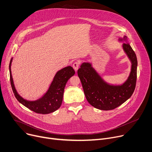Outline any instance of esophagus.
<instances>
[{
	"instance_id": "obj_1",
	"label": "esophagus",
	"mask_w": 152,
	"mask_h": 152,
	"mask_svg": "<svg viewBox=\"0 0 152 152\" xmlns=\"http://www.w3.org/2000/svg\"><path fill=\"white\" fill-rule=\"evenodd\" d=\"M79 65H80V63L78 62H75L72 66H73V68L74 69V70L75 71H77V70L78 69V67H79Z\"/></svg>"
}]
</instances>
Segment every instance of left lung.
Segmentation results:
<instances>
[{
    "label": "left lung",
    "mask_w": 152,
    "mask_h": 152,
    "mask_svg": "<svg viewBox=\"0 0 152 152\" xmlns=\"http://www.w3.org/2000/svg\"><path fill=\"white\" fill-rule=\"evenodd\" d=\"M122 49L131 62L129 76L121 84L110 83L104 80L91 62H84L78 70V75L85 95L91 105L100 110H111L119 107L130 99L134 91L137 78L136 55L129 44L128 38L119 37Z\"/></svg>",
    "instance_id": "8db88e82"
}]
</instances>
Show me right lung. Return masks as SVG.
Wrapping results in <instances>:
<instances>
[{"label": "right lung", "mask_w": 152, "mask_h": 152, "mask_svg": "<svg viewBox=\"0 0 152 152\" xmlns=\"http://www.w3.org/2000/svg\"><path fill=\"white\" fill-rule=\"evenodd\" d=\"M13 59V58H11L10 60L9 70L11 88L16 99L29 110L39 114H49L59 108L63 102L64 90L67 81L75 74L74 69L69 66L58 71L55 74L48 91L40 99L36 100H27L18 94L15 88L11 70Z\"/></svg>", "instance_id": "add662e5"}]
</instances>
